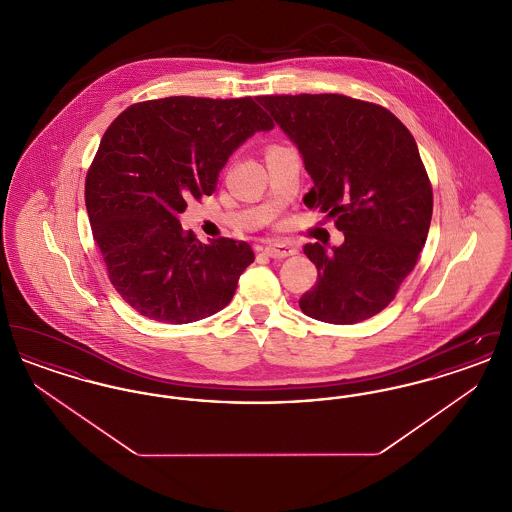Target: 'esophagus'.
<instances>
[{
  "mask_svg": "<svg viewBox=\"0 0 512 512\" xmlns=\"http://www.w3.org/2000/svg\"><path fill=\"white\" fill-rule=\"evenodd\" d=\"M263 251H265V255L270 257V259H286V257H290V255H295L297 249L292 247V245L272 244L267 245Z\"/></svg>",
  "mask_w": 512,
  "mask_h": 512,
  "instance_id": "34e87169",
  "label": "esophagus"
}]
</instances>
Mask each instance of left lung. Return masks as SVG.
<instances>
[{"mask_svg":"<svg viewBox=\"0 0 512 512\" xmlns=\"http://www.w3.org/2000/svg\"><path fill=\"white\" fill-rule=\"evenodd\" d=\"M299 149L313 188L305 203L336 219L345 242L307 244L317 284L307 317L355 324L386 309L411 274L432 220V186L413 134L388 109L340 94L263 96Z\"/></svg>","mask_w":512,"mask_h":512,"instance_id":"left-lung-1","label":"left lung"}]
</instances>
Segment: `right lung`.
I'll return each instance as SVG.
<instances>
[{
	"mask_svg": "<svg viewBox=\"0 0 512 512\" xmlns=\"http://www.w3.org/2000/svg\"><path fill=\"white\" fill-rule=\"evenodd\" d=\"M274 124L257 98L174 96L128 107L107 128L86 176V211L109 280L157 322L188 324L224 309L251 245L203 244L184 232L188 199L211 195L228 157Z\"/></svg>",
	"mask_w": 512,
	"mask_h": 512,
	"instance_id": "add662e5",
	"label": "right lung"
}]
</instances>
